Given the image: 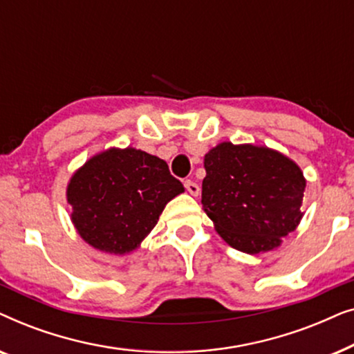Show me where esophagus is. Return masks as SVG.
Returning a JSON list of instances; mask_svg holds the SVG:
<instances>
[{"label": "esophagus", "mask_w": 354, "mask_h": 354, "mask_svg": "<svg viewBox=\"0 0 354 354\" xmlns=\"http://www.w3.org/2000/svg\"><path fill=\"white\" fill-rule=\"evenodd\" d=\"M183 185H185L187 192L190 193V195H193V196H196L198 193H200V185H198L196 182H193V180H185V182H183Z\"/></svg>", "instance_id": "obj_1"}]
</instances>
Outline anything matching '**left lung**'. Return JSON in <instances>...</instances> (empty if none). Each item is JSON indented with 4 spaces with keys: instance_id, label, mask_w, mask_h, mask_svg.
Wrapping results in <instances>:
<instances>
[{
    "instance_id": "obj_1",
    "label": "left lung",
    "mask_w": 354,
    "mask_h": 354,
    "mask_svg": "<svg viewBox=\"0 0 354 354\" xmlns=\"http://www.w3.org/2000/svg\"><path fill=\"white\" fill-rule=\"evenodd\" d=\"M205 169L203 209L235 250L269 251L297 229L306 180L283 154L221 143L205 156Z\"/></svg>"
}]
</instances>
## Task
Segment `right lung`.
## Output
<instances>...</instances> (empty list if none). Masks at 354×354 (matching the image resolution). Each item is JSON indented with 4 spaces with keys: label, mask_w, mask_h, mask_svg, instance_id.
Instances as JSON below:
<instances>
[{
    "label": "right lung",
    "mask_w": 354,
    "mask_h": 354,
    "mask_svg": "<svg viewBox=\"0 0 354 354\" xmlns=\"http://www.w3.org/2000/svg\"><path fill=\"white\" fill-rule=\"evenodd\" d=\"M183 185L166 161L140 149H108L91 158L67 187L72 222L86 243L113 254L133 251Z\"/></svg>",
    "instance_id": "add662e5"
}]
</instances>
